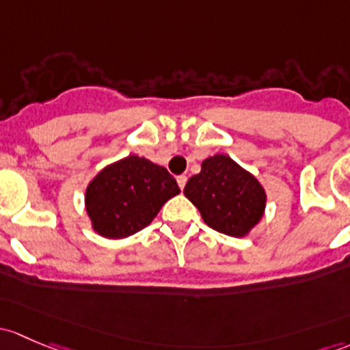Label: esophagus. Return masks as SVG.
Listing matches in <instances>:
<instances>
[{"label":"esophagus","mask_w":350,"mask_h":350,"mask_svg":"<svg viewBox=\"0 0 350 350\" xmlns=\"http://www.w3.org/2000/svg\"><path fill=\"white\" fill-rule=\"evenodd\" d=\"M176 181H178V186L181 187V189H185V186H186V183H187V178L185 174H181V176H178V178H176Z\"/></svg>","instance_id":"obj_1"}]
</instances>
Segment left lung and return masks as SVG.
Here are the masks:
<instances>
[{"label":"left lung","instance_id":"8db88e82","mask_svg":"<svg viewBox=\"0 0 350 350\" xmlns=\"http://www.w3.org/2000/svg\"><path fill=\"white\" fill-rule=\"evenodd\" d=\"M185 194L208 226L230 237H245L263 216L267 201L260 183L224 154L201 164V172L187 181Z\"/></svg>","mask_w":350,"mask_h":350}]
</instances>
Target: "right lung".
<instances>
[{
    "label": "right lung",
    "mask_w": 350,
    "mask_h": 350,
    "mask_svg": "<svg viewBox=\"0 0 350 350\" xmlns=\"http://www.w3.org/2000/svg\"><path fill=\"white\" fill-rule=\"evenodd\" d=\"M178 193V183L167 169L129 156L95 176L87 187L85 206L94 230L117 240L146 228Z\"/></svg>",
    "instance_id": "add662e5"
}]
</instances>
